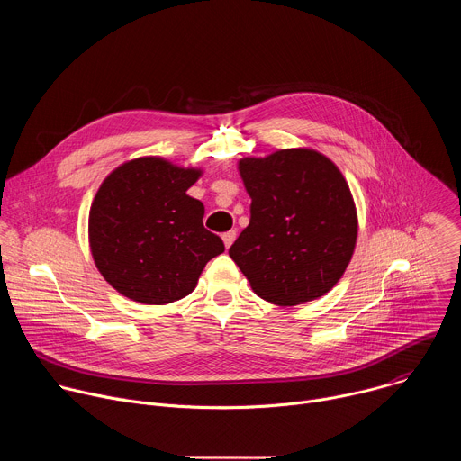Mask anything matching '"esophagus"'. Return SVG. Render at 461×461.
I'll list each match as a JSON object with an SVG mask.
<instances>
[{"mask_svg": "<svg viewBox=\"0 0 461 461\" xmlns=\"http://www.w3.org/2000/svg\"><path fill=\"white\" fill-rule=\"evenodd\" d=\"M235 237H237V231H235V230H230V231H226V233H222V240H224V246H226V248H230V246L233 244Z\"/></svg>", "mask_w": 461, "mask_h": 461, "instance_id": "obj_1", "label": "esophagus"}]
</instances>
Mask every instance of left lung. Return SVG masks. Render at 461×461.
I'll list each match as a JSON object with an SVG mask.
<instances>
[{
  "instance_id": "1",
  "label": "left lung",
  "mask_w": 461,
  "mask_h": 461,
  "mask_svg": "<svg viewBox=\"0 0 461 461\" xmlns=\"http://www.w3.org/2000/svg\"><path fill=\"white\" fill-rule=\"evenodd\" d=\"M239 171L251 199L249 224L230 257L251 290L279 306L330 292L357 239L356 204L338 166L299 148L242 158Z\"/></svg>"
}]
</instances>
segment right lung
I'll return each instance as SVG.
<instances>
[{"mask_svg": "<svg viewBox=\"0 0 461 461\" xmlns=\"http://www.w3.org/2000/svg\"><path fill=\"white\" fill-rule=\"evenodd\" d=\"M201 173L142 157L102 182L89 212V244L116 292L142 304L178 301L224 251L222 239L203 224V203L185 193Z\"/></svg>", "mask_w": 461, "mask_h": 461, "instance_id": "right-lung-1", "label": "right lung"}]
</instances>
